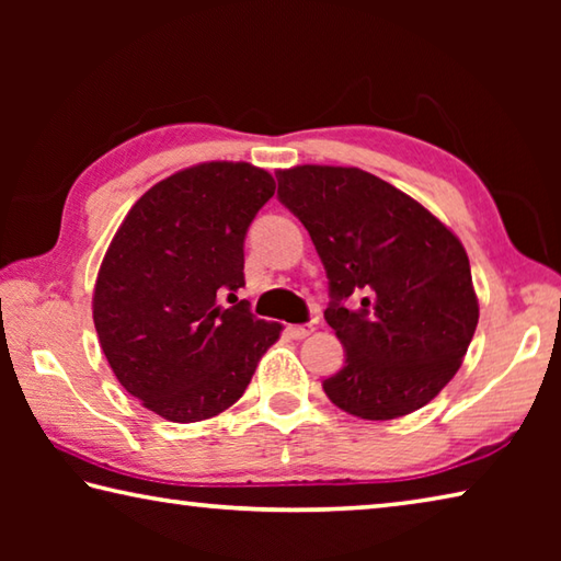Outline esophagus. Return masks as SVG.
Segmentation results:
<instances>
[{
	"label": "esophagus",
	"mask_w": 561,
	"mask_h": 561,
	"mask_svg": "<svg viewBox=\"0 0 561 561\" xmlns=\"http://www.w3.org/2000/svg\"><path fill=\"white\" fill-rule=\"evenodd\" d=\"M311 334V324H291L287 327V336L289 339H307Z\"/></svg>",
	"instance_id": "1"
}]
</instances>
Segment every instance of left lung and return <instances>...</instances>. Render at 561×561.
Masks as SVG:
<instances>
[{"mask_svg":"<svg viewBox=\"0 0 561 561\" xmlns=\"http://www.w3.org/2000/svg\"><path fill=\"white\" fill-rule=\"evenodd\" d=\"M279 203L307 227L327 270V324L344 366L331 403L366 421L417 411L458 374L478 327L470 262L421 203L358 168L297 165L277 173ZM358 298L362 307H345Z\"/></svg>","mask_w":561,"mask_h":561,"instance_id":"1","label":"left lung"}]
</instances>
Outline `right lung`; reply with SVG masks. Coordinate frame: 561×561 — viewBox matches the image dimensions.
Listing matches in <instances>:
<instances>
[{"mask_svg":"<svg viewBox=\"0 0 561 561\" xmlns=\"http://www.w3.org/2000/svg\"><path fill=\"white\" fill-rule=\"evenodd\" d=\"M274 187L250 163L185 168L150 187L108 244L93 289L101 348L121 386L165 421L227 411L279 339L282 324L234 294L247 230Z\"/></svg>","mask_w":561,"mask_h":561,"instance_id":"obj_1","label":"right lung"}]
</instances>
